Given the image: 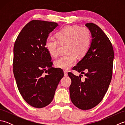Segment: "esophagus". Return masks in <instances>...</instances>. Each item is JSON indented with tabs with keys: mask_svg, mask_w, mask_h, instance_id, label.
Here are the masks:
<instances>
[{
	"mask_svg": "<svg viewBox=\"0 0 125 125\" xmlns=\"http://www.w3.org/2000/svg\"><path fill=\"white\" fill-rule=\"evenodd\" d=\"M64 76H68V72H67V71L64 70Z\"/></svg>",
	"mask_w": 125,
	"mask_h": 125,
	"instance_id": "esophagus-1",
	"label": "esophagus"
}]
</instances>
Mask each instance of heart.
Here are the masks:
<instances>
[{
    "label": "heart",
    "mask_w": 125,
    "mask_h": 125,
    "mask_svg": "<svg viewBox=\"0 0 125 125\" xmlns=\"http://www.w3.org/2000/svg\"><path fill=\"white\" fill-rule=\"evenodd\" d=\"M57 39L48 38L44 46L50 55L56 57L60 44L67 45L65 54L55 61V65L58 68L67 70L75 62L77 57L82 58L87 54L91 43V33L86 28L78 26H67L56 34Z\"/></svg>",
    "instance_id": "b5f03b06"
}]
</instances>
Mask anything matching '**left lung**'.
<instances>
[{"label": "left lung", "instance_id": "1", "mask_svg": "<svg viewBox=\"0 0 125 125\" xmlns=\"http://www.w3.org/2000/svg\"><path fill=\"white\" fill-rule=\"evenodd\" d=\"M85 26L91 31V43L85 56L72 69L84 74L85 78L81 80L82 75L68 73L71 100L83 110L95 107L103 99L112 79L114 58L112 43L102 29L93 23Z\"/></svg>", "mask_w": 125, "mask_h": 125}]
</instances>
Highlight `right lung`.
Returning <instances> with one entry per match:
<instances>
[{"label":"right lung","instance_id":"add662e5","mask_svg":"<svg viewBox=\"0 0 125 125\" xmlns=\"http://www.w3.org/2000/svg\"><path fill=\"white\" fill-rule=\"evenodd\" d=\"M57 23L33 20L27 23L17 37L13 48V73L21 95L36 108L52 102L60 80L61 69L52 67V62L45 47L49 34Z\"/></svg>","mask_w":125,"mask_h":125}]
</instances>
